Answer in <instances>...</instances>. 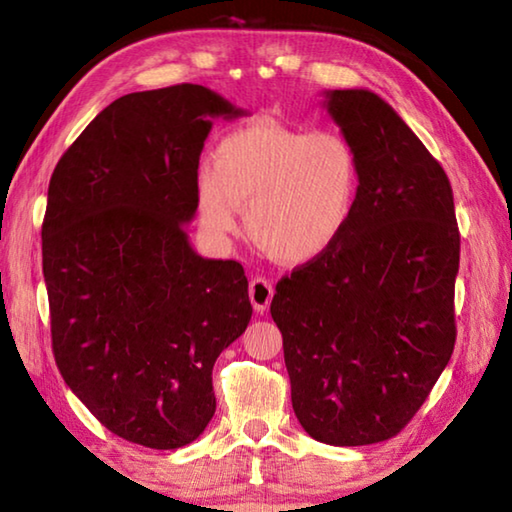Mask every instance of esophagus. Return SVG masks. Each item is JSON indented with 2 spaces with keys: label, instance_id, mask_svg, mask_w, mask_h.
<instances>
[{
  "label": "esophagus",
  "instance_id": "obj_1",
  "mask_svg": "<svg viewBox=\"0 0 512 512\" xmlns=\"http://www.w3.org/2000/svg\"><path fill=\"white\" fill-rule=\"evenodd\" d=\"M248 296H250V302H253L255 311H259V314H264V311L268 309V305H271V300H273V284H271V280H266V277H255V280H250Z\"/></svg>",
  "mask_w": 512,
  "mask_h": 512
}]
</instances>
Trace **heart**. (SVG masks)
I'll return each instance as SVG.
<instances>
[{
	"label": "heart",
	"instance_id": "heart-1",
	"mask_svg": "<svg viewBox=\"0 0 512 512\" xmlns=\"http://www.w3.org/2000/svg\"><path fill=\"white\" fill-rule=\"evenodd\" d=\"M196 207L216 237L239 230L275 262L302 266L348 230L361 187L354 144L339 131L255 124L225 135L196 171Z\"/></svg>",
	"mask_w": 512,
	"mask_h": 512
}]
</instances>
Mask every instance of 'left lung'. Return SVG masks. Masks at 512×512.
<instances>
[{
    "instance_id": "1",
    "label": "left lung",
    "mask_w": 512,
    "mask_h": 512,
    "mask_svg": "<svg viewBox=\"0 0 512 512\" xmlns=\"http://www.w3.org/2000/svg\"><path fill=\"white\" fill-rule=\"evenodd\" d=\"M323 106L359 153L357 207L277 282L271 316L302 429L357 447L400 433L452 359L461 235L447 173L384 99L329 90Z\"/></svg>"
}]
</instances>
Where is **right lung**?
<instances>
[{"label": "right lung", "mask_w": 512, "mask_h": 512, "mask_svg": "<svg viewBox=\"0 0 512 512\" xmlns=\"http://www.w3.org/2000/svg\"><path fill=\"white\" fill-rule=\"evenodd\" d=\"M241 115L194 83L126 94L49 180L42 273L56 366L128 443L178 449L201 436L216 411L214 361L253 316L244 266L201 257L185 230L212 119Z\"/></svg>", "instance_id": "1"}]
</instances>
